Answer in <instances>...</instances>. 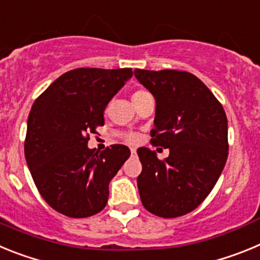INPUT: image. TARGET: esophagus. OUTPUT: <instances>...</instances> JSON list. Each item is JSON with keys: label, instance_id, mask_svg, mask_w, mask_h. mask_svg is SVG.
I'll use <instances>...</instances> for the list:
<instances>
[{"label": "esophagus", "instance_id": "esophagus-1", "mask_svg": "<svg viewBox=\"0 0 260 260\" xmlns=\"http://www.w3.org/2000/svg\"><path fill=\"white\" fill-rule=\"evenodd\" d=\"M130 151H132V155H135V153H137V148H134V147H132Z\"/></svg>", "mask_w": 260, "mask_h": 260}]
</instances>
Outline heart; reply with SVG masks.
<instances>
[{
  "label": "heart",
  "instance_id": "obj_1",
  "mask_svg": "<svg viewBox=\"0 0 260 260\" xmlns=\"http://www.w3.org/2000/svg\"><path fill=\"white\" fill-rule=\"evenodd\" d=\"M146 93H148V92H147V91H144V89H137V91L133 93V100H134V99L141 98V96L146 95ZM127 141L128 142H135V141H137V137H134V135H130V137H127Z\"/></svg>",
  "mask_w": 260,
  "mask_h": 260
}]
</instances>
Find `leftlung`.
<instances>
[{"label":"left lung","instance_id":"obj_1","mask_svg":"<svg viewBox=\"0 0 260 260\" xmlns=\"http://www.w3.org/2000/svg\"><path fill=\"white\" fill-rule=\"evenodd\" d=\"M156 100L151 143L169 148L164 160L141 147L138 190L147 211L165 219L191 212L207 198L228 158V119L201 79L187 71L135 69Z\"/></svg>","mask_w":260,"mask_h":260}]
</instances>
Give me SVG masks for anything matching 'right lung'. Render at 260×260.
<instances>
[{
	"label": "right lung",
	"mask_w": 260,
	"mask_h": 260,
	"mask_svg": "<svg viewBox=\"0 0 260 260\" xmlns=\"http://www.w3.org/2000/svg\"><path fill=\"white\" fill-rule=\"evenodd\" d=\"M133 77L126 69L79 68L57 78L35 100L27 121L24 156L39 192L53 210L82 219L107 206L110 180L130 156L123 144L89 150V134L104 126V110Z\"/></svg>",
	"instance_id": "1"
}]
</instances>
